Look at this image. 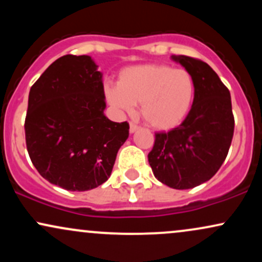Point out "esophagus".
<instances>
[{"label":"esophagus","mask_w":262,"mask_h":262,"mask_svg":"<svg viewBox=\"0 0 262 262\" xmlns=\"http://www.w3.org/2000/svg\"><path fill=\"white\" fill-rule=\"evenodd\" d=\"M138 129H139V127H138L137 124H134V123H130V125H129V132H130L132 134L135 133V132H137Z\"/></svg>","instance_id":"esophagus-1"}]
</instances>
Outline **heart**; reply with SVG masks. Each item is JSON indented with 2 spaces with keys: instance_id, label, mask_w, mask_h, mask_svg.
<instances>
[{
  "instance_id": "obj_1",
  "label": "heart",
  "mask_w": 262,
  "mask_h": 262,
  "mask_svg": "<svg viewBox=\"0 0 262 262\" xmlns=\"http://www.w3.org/2000/svg\"><path fill=\"white\" fill-rule=\"evenodd\" d=\"M107 103L118 113L140 114L150 127L170 130L185 121L196 97V81L189 71L164 64L123 69L118 83L104 86Z\"/></svg>"
}]
</instances>
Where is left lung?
<instances>
[{"label": "left lung", "mask_w": 262, "mask_h": 262, "mask_svg": "<svg viewBox=\"0 0 262 262\" xmlns=\"http://www.w3.org/2000/svg\"><path fill=\"white\" fill-rule=\"evenodd\" d=\"M171 59L196 81V97L177 128L156 133L148 159L154 176L164 185L188 189L212 179L222 166L234 134L230 92L206 62L185 55Z\"/></svg>", "instance_id": "left-lung-1"}]
</instances>
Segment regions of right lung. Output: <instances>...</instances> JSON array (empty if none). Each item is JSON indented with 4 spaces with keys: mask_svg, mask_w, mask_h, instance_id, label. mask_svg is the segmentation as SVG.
Returning <instances> with one entry per match:
<instances>
[{
    "mask_svg": "<svg viewBox=\"0 0 262 262\" xmlns=\"http://www.w3.org/2000/svg\"><path fill=\"white\" fill-rule=\"evenodd\" d=\"M89 55H64L29 91L26 143L38 172L68 191H89L110 179L129 137L127 122L104 116L103 80Z\"/></svg>",
    "mask_w": 262,
    "mask_h": 262,
    "instance_id": "right-lung-1",
    "label": "right lung"
}]
</instances>
